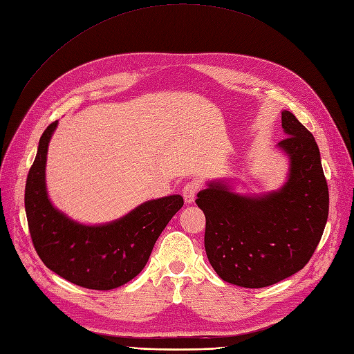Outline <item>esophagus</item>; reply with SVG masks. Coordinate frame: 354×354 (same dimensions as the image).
Segmentation results:
<instances>
[{
  "instance_id": "34e87169",
  "label": "esophagus",
  "mask_w": 354,
  "mask_h": 354,
  "mask_svg": "<svg viewBox=\"0 0 354 354\" xmlns=\"http://www.w3.org/2000/svg\"><path fill=\"white\" fill-rule=\"evenodd\" d=\"M198 188H199V183L195 180L188 182L187 185L183 187L182 194H183V199H185L187 204H192L195 201V195L198 192Z\"/></svg>"
}]
</instances>
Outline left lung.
<instances>
[{
  "label": "left lung",
  "mask_w": 354,
  "mask_h": 354,
  "mask_svg": "<svg viewBox=\"0 0 354 354\" xmlns=\"http://www.w3.org/2000/svg\"><path fill=\"white\" fill-rule=\"evenodd\" d=\"M286 139L276 145L288 159L278 189L239 194L228 179L208 180L196 205L205 214V252L220 278L243 288H265L301 270L328 218V187L314 136L283 110Z\"/></svg>",
  "instance_id": "left-lung-1"
}]
</instances>
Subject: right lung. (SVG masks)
I'll list each match as a JSON object with an SVG mask.
<instances>
[{
  "instance_id": "obj_1",
  "label": "right lung",
  "mask_w": 354,
  "mask_h": 354,
  "mask_svg": "<svg viewBox=\"0 0 354 354\" xmlns=\"http://www.w3.org/2000/svg\"><path fill=\"white\" fill-rule=\"evenodd\" d=\"M57 121L40 137L26 182L24 207L30 236L41 262L64 279L88 289L110 290L146 266L160 233L182 208L180 195L150 199L105 224L75 221L50 201L46 162Z\"/></svg>"
}]
</instances>
